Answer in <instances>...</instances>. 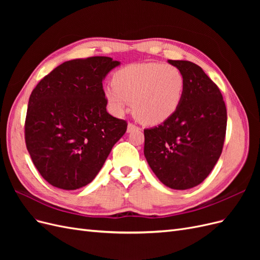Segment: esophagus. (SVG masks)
<instances>
[{
	"mask_svg": "<svg viewBox=\"0 0 260 260\" xmlns=\"http://www.w3.org/2000/svg\"><path fill=\"white\" fill-rule=\"evenodd\" d=\"M135 130H139V128L137 127L136 124H133V123H128V128H127V132H132V131H135Z\"/></svg>",
	"mask_w": 260,
	"mask_h": 260,
	"instance_id": "esophagus-1",
	"label": "esophagus"
}]
</instances>
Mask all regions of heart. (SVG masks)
<instances>
[{
	"mask_svg": "<svg viewBox=\"0 0 260 260\" xmlns=\"http://www.w3.org/2000/svg\"><path fill=\"white\" fill-rule=\"evenodd\" d=\"M114 84L104 88L112 112L121 116L129 103L138 120L160 124L175 115L182 102L185 80L182 72L170 64L137 62L118 70Z\"/></svg>",
	"mask_w": 260,
	"mask_h": 260,
	"instance_id": "heart-1",
	"label": "heart"
}]
</instances>
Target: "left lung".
<instances>
[{
	"label": "left lung",
	"instance_id": "1",
	"mask_svg": "<svg viewBox=\"0 0 260 260\" xmlns=\"http://www.w3.org/2000/svg\"><path fill=\"white\" fill-rule=\"evenodd\" d=\"M168 62L182 72V102L158 127L144 130V155L160 182L174 190L202 183L222 152L226 108L218 86L192 61Z\"/></svg>",
	"mask_w": 260,
	"mask_h": 260
}]
</instances>
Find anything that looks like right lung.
I'll return each instance as SVG.
<instances>
[{
    "label": "right lung",
    "instance_id": "right-lung-1",
    "mask_svg": "<svg viewBox=\"0 0 260 260\" xmlns=\"http://www.w3.org/2000/svg\"><path fill=\"white\" fill-rule=\"evenodd\" d=\"M120 61L106 56L62 62L37 84L25 123L27 149L44 180L62 190L92 182L127 131L106 111L103 80Z\"/></svg>",
    "mask_w": 260,
    "mask_h": 260
}]
</instances>
